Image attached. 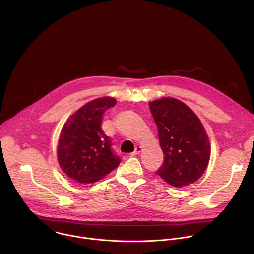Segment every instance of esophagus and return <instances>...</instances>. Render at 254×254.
I'll list each match as a JSON object with an SVG mask.
<instances>
[{
    "mask_svg": "<svg viewBox=\"0 0 254 254\" xmlns=\"http://www.w3.org/2000/svg\"><path fill=\"white\" fill-rule=\"evenodd\" d=\"M140 152H141V148H140V147H136L135 150L130 154V156H136V155H138Z\"/></svg>",
    "mask_w": 254,
    "mask_h": 254,
    "instance_id": "obj_1",
    "label": "esophagus"
}]
</instances>
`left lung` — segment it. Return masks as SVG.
Instances as JSON below:
<instances>
[{
	"label": "left lung",
	"mask_w": 254,
	"mask_h": 254,
	"mask_svg": "<svg viewBox=\"0 0 254 254\" xmlns=\"http://www.w3.org/2000/svg\"><path fill=\"white\" fill-rule=\"evenodd\" d=\"M149 105L164 154L157 174L174 187L193 184L203 175L210 159L204 127L191 108L176 98L165 97Z\"/></svg>",
	"instance_id": "8db88e82"
}]
</instances>
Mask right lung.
Here are the masks:
<instances>
[{
	"instance_id": "add662e5",
	"label": "right lung",
	"mask_w": 254,
	"mask_h": 254,
	"mask_svg": "<svg viewBox=\"0 0 254 254\" xmlns=\"http://www.w3.org/2000/svg\"><path fill=\"white\" fill-rule=\"evenodd\" d=\"M116 102L113 97L87 102L70 117L61 130L58 162L63 172L78 183L96 182L121 163L111 137L101 128L104 112Z\"/></svg>"
}]
</instances>
